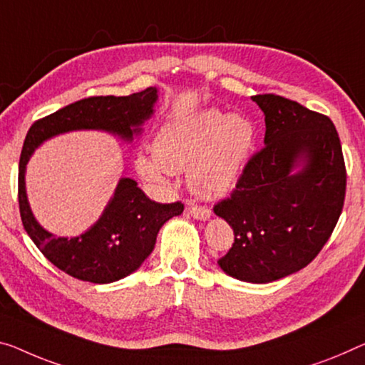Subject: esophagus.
I'll return each instance as SVG.
<instances>
[{"label": "esophagus", "mask_w": 365, "mask_h": 365, "mask_svg": "<svg viewBox=\"0 0 365 365\" xmlns=\"http://www.w3.org/2000/svg\"><path fill=\"white\" fill-rule=\"evenodd\" d=\"M189 215L197 218V220H209L212 217V212L207 209V207H200V205H195V204H190L189 205Z\"/></svg>", "instance_id": "1"}]
</instances>
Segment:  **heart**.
<instances>
[{
	"label": "heart",
	"instance_id": "1",
	"mask_svg": "<svg viewBox=\"0 0 365 365\" xmlns=\"http://www.w3.org/2000/svg\"><path fill=\"white\" fill-rule=\"evenodd\" d=\"M255 125L241 114L205 109L187 120L170 122L155 138V153H140L138 175L161 182L187 168V184L207 199L222 197L237 186L255 145Z\"/></svg>",
	"mask_w": 365,
	"mask_h": 365
}]
</instances>
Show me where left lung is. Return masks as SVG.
Returning <instances> with one entry per match:
<instances>
[{
	"label": "left lung",
	"instance_id": "obj_1",
	"mask_svg": "<svg viewBox=\"0 0 365 365\" xmlns=\"http://www.w3.org/2000/svg\"><path fill=\"white\" fill-rule=\"evenodd\" d=\"M251 99L264 112V147L214 207L235 233L218 266L243 282L267 284L310 264L331 237L346 166L329 117L276 94Z\"/></svg>",
	"mask_w": 365,
	"mask_h": 365
}]
</instances>
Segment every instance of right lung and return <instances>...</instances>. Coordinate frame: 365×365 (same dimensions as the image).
Listing matches in <instances>:
<instances>
[{"mask_svg":"<svg viewBox=\"0 0 365 365\" xmlns=\"http://www.w3.org/2000/svg\"><path fill=\"white\" fill-rule=\"evenodd\" d=\"M158 89L147 88L130 96H93L76 101L34 122L19 160V212L24 230L41 253L68 276L93 284H110L135 272L155 248L156 235L184 205L150 200L137 182L120 178L99 220L78 237L47 232L34 217L26 192V166L36 148L60 133L103 130L132 142L153 115Z\"/></svg>","mask_w":365,"mask_h":365,"instance_id":"right-lung-1","label":"right lung"}]
</instances>
